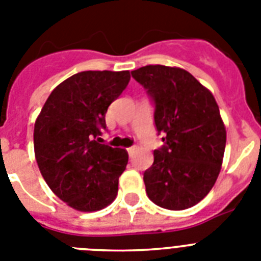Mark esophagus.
<instances>
[{"label": "esophagus", "mask_w": 261, "mask_h": 261, "mask_svg": "<svg viewBox=\"0 0 261 261\" xmlns=\"http://www.w3.org/2000/svg\"><path fill=\"white\" fill-rule=\"evenodd\" d=\"M136 149H137V147H136V146H130V147H128V149H126V151H128L129 155L132 156L133 153H135V151H136Z\"/></svg>", "instance_id": "esophagus-1"}]
</instances>
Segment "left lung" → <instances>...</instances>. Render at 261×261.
I'll list each match as a JSON object with an SVG mask.
<instances>
[{"instance_id": "obj_1", "label": "left lung", "mask_w": 261, "mask_h": 261, "mask_svg": "<svg viewBox=\"0 0 261 261\" xmlns=\"http://www.w3.org/2000/svg\"><path fill=\"white\" fill-rule=\"evenodd\" d=\"M132 77L153 99L154 121L165 142L144 172L147 196L161 208H191L211 192L222 166L226 128L218 105L181 68L146 65Z\"/></svg>"}]
</instances>
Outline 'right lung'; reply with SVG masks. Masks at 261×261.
Segmentation results:
<instances>
[{"label": "right lung", "mask_w": 261, "mask_h": 261, "mask_svg": "<svg viewBox=\"0 0 261 261\" xmlns=\"http://www.w3.org/2000/svg\"><path fill=\"white\" fill-rule=\"evenodd\" d=\"M129 80L128 70L81 71L53 90L36 119L39 170L52 192L75 211H100L116 199L128 153L102 144L99 136L108 107Z\"/></svg>", "instance_id": "obj_1"}]
</instances>
